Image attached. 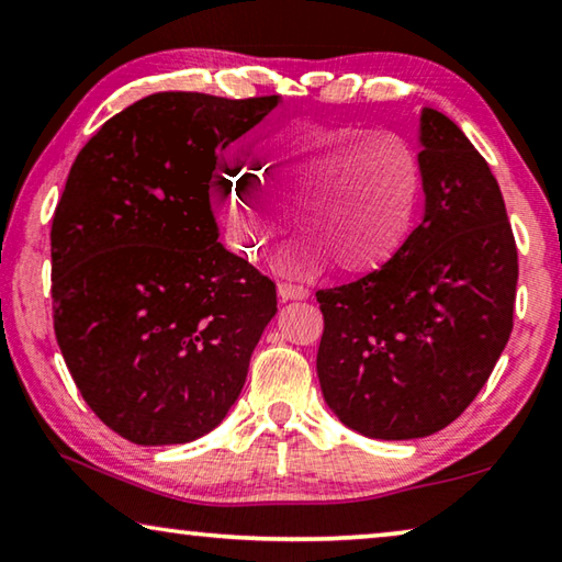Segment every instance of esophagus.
<instances>
[{
    "label": "esophagus",
    "instance_id": "1",
    "mask_svg": "<svg viewBox=\"0 0 562 562\" xmlns=\"http://www.w3.org/2000/svg\"><path fill=\"white\" fill-rule=\"evenodd\" d=\"M278 294L282 300H304L310 297V290L304 284H292V282H280L278 284Z\"/></svg>",
    "mask_w": 562,
    "mask_h": 562
}]
</instances>
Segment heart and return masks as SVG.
<instances>
[{
  "label": "heart",
  "mask_w": 562,
  "mask_h": 562,
  "mask_svg": "<svg viewBox=\"0 0 562 562\" xmlns=\"http://www.w3.org/2000/svg\"><path fill=\"white\" fill-rule=\"evenodd\" d=\"M422 188V158L398 133L297 121L262 136L247 168L215 173L213 201L247 258L288 231L294 207L304 235L284 252L288 265L310 272L329 262L339 274H364L402 250Z\"/></svg>",
  "instance_id": "b5f03b06"
}]
</instances>
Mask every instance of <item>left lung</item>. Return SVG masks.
<instances>
[{
    "mask_svg": "<svg viewBox=\"0 0 562 562\" xmlns=\"http://www.w3.org/2000/svg\"><path fill=\"white\" fill-rule=\"evenodd\" d=\"M426 211L392 260L319 290L317 376L341 424L422 439L459 418L513 329L518 250L491 168L441 111H422Z\"/></svg>",
    "mask_w": 562,
    "mask_h": 562,
    "instance_id": "1",
    "label": "left lung"
}]
</instances>
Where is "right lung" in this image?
Here are the masks:
<instances>
[{
  "instance_id": "right-lung-1",
  "label": "right lung",
  "mask_w": 562,
  "mask_h": 562,
  "mask_svg": "<svg viewBox=\"0 0 562 562\" xmlns=\"http://www.w3.org/2000/svg\"><path fill=\"white\" fill-rule=\"evenodd\" d=\"M278 97L160 91L79 150L52 223L54 331L111 431L140 446L213 431L240 396L274 282L217 243L211 178Z\"/></svg>"
}]
</instances>
